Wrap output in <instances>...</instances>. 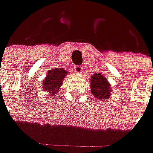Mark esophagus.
<instances>
[{
	"mask_svg": "<svg viewBox=\"0 0 153 153\" xmlns=\"http://www.w3.org/2000/svg\"><path fill=\"white\" fill-rule=\"evenodd\" d=\"M83 70V68L81 66H75L74 67V71L76 72L77 74H80Z\"/></svg>",
	"mask_w": 153,
	"mask_h": 153,
	"instance_id": "esophagus-1",
	"label": "esophagus"
}]
</instances>
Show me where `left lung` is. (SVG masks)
<instances>
[{
  "instance_id": "1",
  "label": "left lung",
  "mask_w": 153,
  "mask_h": 153,
  "mask_svg": "<svg viewBox=\"0 0 153 153\" xmlns=\"http://www.w3.org/2000/svg\"><path fill=\"white\" fill-rule=\"evenodd\" d=\"M90 88L91 93L96 99L105 100L111 98L112 95V86L108 82L107 79L98 73L94 74L90 78Z\"/></svg>"
}]
</instances>
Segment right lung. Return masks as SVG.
<instances>
[{"label": "right lung", "mask_w": 153, "mask_h": 153, "mask_svg": "<svg viewBox=\"0 0 153 153\" xmlns=\"http://www.w3.org/2000/svg\"><path fill=\"white\" fill-rule=\"evenodd\" d=\"M68 74L64 68H54L49 70L42 82L43 92L49 93L51 96L57 94L62 85L65 77Z\"/></svg>", "instance_id": "obj_1"}]
</instances>
